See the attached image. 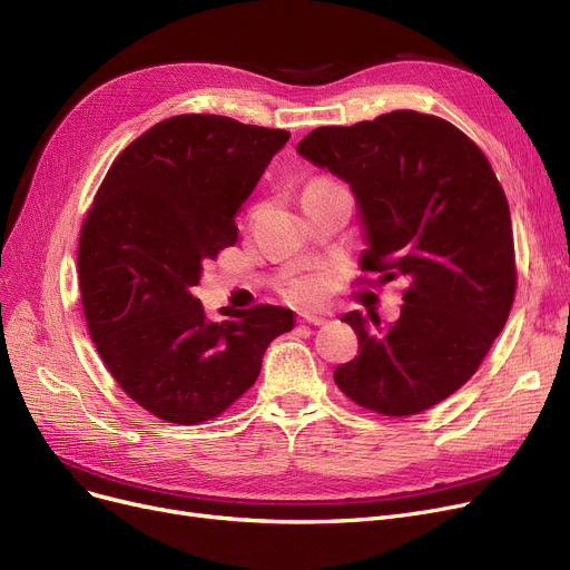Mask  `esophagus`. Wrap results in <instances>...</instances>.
<instances>
[{
	"label": "esophagus",
	"mask_w": 570,
	"mask_h": 570,
	"mask_svg": "<svg viewBox=\"0 0 570 570\" xmlns=\"http://www.w3.org/2000/svg\"><path fill=\"white\" fill-rule=\"evenodd\" d=\"M301 321H303V323H312V325H323V323H327V316L303 312V314H301Z\"/></svg>",
	"instance_id": "esophagus-1"
}]
</instances>
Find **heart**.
<instances>
[{
    "label": "heart",
    "instance_id": "b5f03b06",
    "mask_svg": "<svg viewBox=\"0 0 570 570\" xmlns=\"http://www.w3.org/2000/svg\"><path fill=\"white\" fill-rule=\"evenodd\" d=\"M316 183H325V179H316ZM325 286V277L323 275H309V277H301L291 284V293L301 301H316V297L323 293Z\"/></svg>",
    "mask_w": 570,
    "mask_h": 570
}]
</instances>
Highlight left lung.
Wrapping results in <instances>:
<instances>
[{
  "mask_svg": "<svg viewBox=\"0 0 570 570\" xmlns=\"http://www.w3.org/2000/svg\"><path fill=\"white\" fill-rule=\"evenodd\" d=\"M297 155L351 187L363 269L406 282L393 325L374 312L342 316L361 351L335 383L383 415L439 404L483 363L515 297L511 213L490 161L458 127L415 110L318 127Z\"/></svg>",
  "mask_w": 570,
  "mask_h": 570,
  "instance_id": "8db88e82",
  "label": "left lung"
}]
</instances>
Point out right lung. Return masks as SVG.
<instances>
[{
	"label": "right lung",
	"instance_id": "right-lung-1",
	"mask_svg": "<svg viewBox=\"0 0 570 570\" xmlns=\"http://www.w3.org/2000/svg\"><path fill=\"white\" fill-rule=\"evenodd\" d=\"M291 134L224 115H175L110 166L85 219L78 275L89 337L119 387L175 425L226 411L254 385L263 353L293 331L275 305L222 307L191 288L235 245V215Z\"/></svg>",
	"mask_w": 570,
	"mask_h": 570
}]
</instances>
